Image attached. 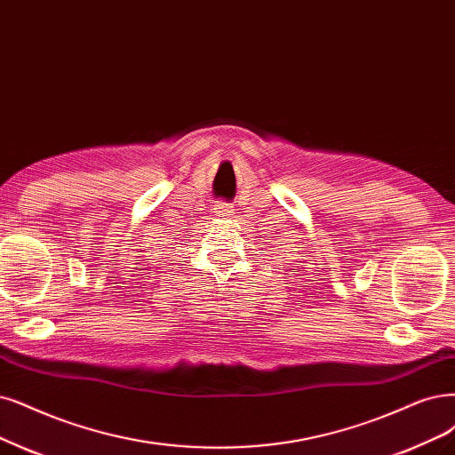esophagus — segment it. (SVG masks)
Instances as JSON below:
<instances>
[{"label":"esophagus","instance_id":"obj_1","mask_svg":"<svg viewBox=\"0 0 455 455\" xmlns=\"http://www.w3.org/2000/svg\"><path fill=\"white\" fill-rule=\"evenodd\" d=\"M213 212H215V215L227 219L234 213V208H232V204H227V202H217V204L213 206Z\"/></svg>","mask_w":455,"mask_h":455}]
</instances>
